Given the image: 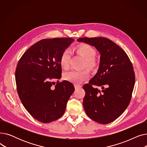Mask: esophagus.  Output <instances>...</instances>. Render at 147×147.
Segmentation results:
<instances>
[{
  "mask_svg": "<svg viewBox=\"0 0 147 147\" xmlns=\"http://www.w3.org/2000/svg\"><path fill=\"white\" fill-rule=\"evenodd\" d=\"M74 88H75V89H79V88H82V86L81 85H79V84H74Z\"/></svg>",
  "mask_w": 147,
  "mask_h": 147,
  "instance_id": "1",
  "label": "esophagus"
}]
</instances>
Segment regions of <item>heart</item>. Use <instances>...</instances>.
Listing matches in <instances>:
<instances>
[{
    "instance_id": "heart-1",
    "label": "heart",
    "mask_w": 147,
    "mask_h": 147,
    "mask_svg": "<svg viewBox=\"0 0 147 147\" xmlns=\"http://www.w3.org/2000/svg\"><path fill=\"white\" fill-rule=\"evenodd\" d=\"M78 52L85 60L86 67L92 68L95 65L94 58L96 56L95 49L89 45L83 44L78 48ZM71 56V52L69 49H65L62 53L60 57V64L62 67L66 68L68 67L69 59ZM89 78V72L87 70L79 71L71 69L64 73V78L70 82L79 84Z\"/></svg>"
}]
</instances>
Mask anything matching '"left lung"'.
<instances>
[{
    "label": "left lung",
    "mask_w": 147,
    "mask_h": 147,
    "mask_svg": "<svg viewBox=\"0 0 147 147\" xmlns=\"http://www.w3.org/2000/svg\"><path fill=\"white\" fill-rule=\"evenodd\" d=\"M77 41L94 46L99 52L98 71L83 86L86 93L83 104L89 118L108 124L120 116L130 103L135 82L133 65L126 52L105 37H83Z\"/></svg>",
    "instance_id": "obj_1"
}]
</instances>
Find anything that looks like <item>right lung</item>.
<instances>
[{
  "label": "right lung",
  "mask_w": 147,
  "mask_h": 147,
  "mask_svg": "<svg viewBox=\"0 0 147 147\" xmlns=\"http://www.w3.org/2000/svg\"><path fill=\"white\" fill-rule=\"evenodd\" d=\"M74 41L72 38L41 40L31 46L19 60L15 71L19 97L30 115L42 123L60 118L74 91L73 84L66 80L51 88L52 80L61 78V54Z\"/></svg>",
  "instance_id": "right-lung-1"
}]
</instances>
